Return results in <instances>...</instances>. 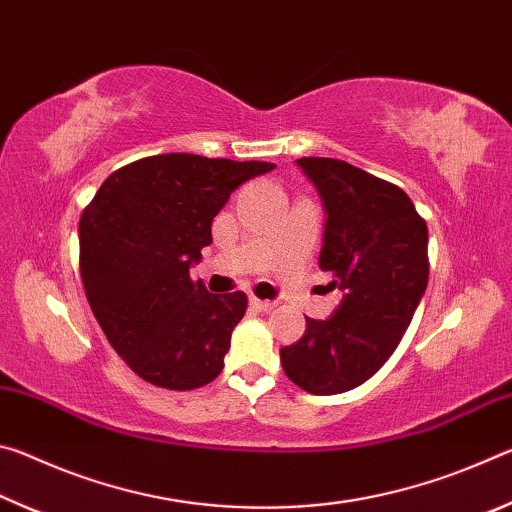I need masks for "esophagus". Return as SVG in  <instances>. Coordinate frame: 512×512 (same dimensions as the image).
<instances>
[{"mask_svg":"<svg viewBox=\"0 0 512 512\" xmlns=\"http://www.w3.org/2000/svg\"><path fill=\"white\" fill-rule=\"evenodd\" d=\"M250 307L257 309V311H271L275 307V302L271 300H259V298H250Z\"/></svg>","mask_w":512,"mask_h":512,"instance_id":"obj_1","label":"esophagus"}]
</instances>
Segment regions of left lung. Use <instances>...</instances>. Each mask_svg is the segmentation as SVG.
I'll list each match as a JSON object with an SVG mask.
<instances>
[{"mask_svg": "<svg viewBox=\"0 0 512 512\" xmlns=\"http://www.w3.org/2000/svg\"><path fill=\"white\" fill-rule=\"evenodd\" d=\"M325 207L318 264L343 291L327 320L307 318L302 339L280 350L293 384L311 395L361 386L400 345L429 280V232L393 183L334 158H300Z\"/></svg>", "mask_w": 512, "mask_h": 512, "instance_id": "8db88e82", "label": "left lung"}]
</instances>
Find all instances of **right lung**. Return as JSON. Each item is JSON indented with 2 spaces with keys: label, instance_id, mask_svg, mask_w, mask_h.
Returning <instances> with one entry per match:
<instances>
[{
  "label": "right lung",
  "instance_id": "right-lung-1",
  "mask_svg": "<svg viewBox=\"0 0 512 512\" xmlns=\"http://www.w3.org/2000/svg\"><path fill=\"white\" fill-rule=\"evenodd\" d=\"M271 162L192 153L135 160L103 180L79 223L81 280L108 343L135 375L169 391L223 370L246 293H214L189 277L212 244V221Z\"/></svg>",
  "mask_w": 512,
  "mask_h": 512
}]
</instances>
